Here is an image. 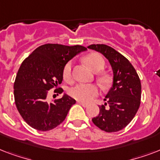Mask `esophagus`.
I'll return each instance as SVG.
<instances>
[{
    "instance_id": "obj_1",
    "label": "esophagus",
    "mask_w": 160,
    "mask_h": 160,
    "mask_svg": "<svg viewBox=\"0 0 160 160\" xmlns=\"http://www.w3.org/2000/svg\"><path fill=\"white\" fill-rule=\"evenodd\" d=\"M78 103H79V104H80V105H82L83 107H87L88 105H89L87 104V103H85V102H80V101H79V102H78Z\"/></svg>"
}]
</instances>
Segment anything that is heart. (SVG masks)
<instances>
[{
  "label": "heart",
  "mask_w": 160,
  "mask_h": 160,
  "mask_svg": "<svg viewBox=\"0 0 160 160\" xmlns=\"http://www.w3.org/2000/svg\"><path fill=\"white\" fill-rule=\"evenodd\" d=\"M85 64L90 70L98 72L105 67V60L100 54L90 53L84 59ZM62 75L64 80L68 83H71L72 78V61H68L63 68ZM97 80L103 87H107L110 84V77L107 74L100 73L97 75ZM100 94V89L96 85L79 84L70 89V95L75 100L82 102H89L93 98L96 97Z\"/></svg>",
  "instance_id": "obj_1"
}]
</instances>
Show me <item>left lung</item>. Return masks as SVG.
<instances>
[{"instance_id":"8db88e82","label":"left lung","mask_w":160,"mask_h":160,"mask_svg":"<svg viewBox=\"0 0 160 160\" xmlns=\"http://www.w3.org/2000/svg\"><path fill=\"white\" fill-rule=\"evenodd\" d=\"M88 48L104 55L114 72L113 86L105 99L106 103L100 106V114L92 121L108 133L119 131L134 119L140 105L141 82L139 75L129 60L110 46L97 44Z\"/></svg>"}]
</instances>
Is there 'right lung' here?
Instances as JSON below:
<instances>
[{
    "mask_svg": "<svg viewBox=\"0 0 160 160\" xmlns=\"http://www.w3.org/2000/svg\"><path fill=\"white\" fill-rule=\"evenodd\" d=\"M87 49L46 44L39 46L20 66L14 82L16 106L23 119L33 129L47 131L60 124L75 100L67 95L53 102L48 101L49 90L63 92L58 85L63 80V68L75 55Z\"/></svg>",
    "mask_w": 160,
    "mask_h": 160,
    "instance_id": "obj_1",
    "label": "right lung"
}]
</instances>
